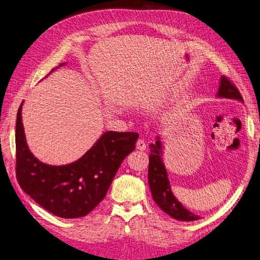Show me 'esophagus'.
Listing matches in <instances>:
<instances>
[{
    "instance_id": "obj_1",
    "label": "esophagus",
    "mask_w": 260,
    "mask_h": 260,
    "mask_svg": "<svg viewBox=\"0 0 260 260\" xmlns=\"http://www.w3.org/2000/svg\"><path fill=\"white\" fill-rule=\"evenodd\" d=\"M136 147L138 150H141V151H145L146 148H147V142L145 139H138L137 140V143H136Z\"/></svg>"
}]
</instances>
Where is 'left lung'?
<instances>
[{
	"label": "left lung",
	"mask_w": 260,
	"mask_h": 260,
	"mask_svg": "<svg viewBox=\"0 0 260 260\" xmlns=\"http://www.w3.org/2000/svg\"><path fill=\"white\" fill-rule=\"evenodd\" d=\"M217 96L243 102L241 93L235 83L226 76L220 78ZM148 179L152 197L165 213L176 219L185 220V222H191V220H197L200 218L198 215L189 212L187 209L182 206L174 194L171 193L167 171L161 159V143L159 140H156L154 145H152V143L150 145Z\"/></svg>",
	"instance_id": "left-lung-1"
}]
</instances>
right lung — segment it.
Returning a JSON list of instances; mask_svg holds the SVG:
<instances>
[{"mask_svg":"<svg viewBox=\"0 0 260 260\" xmlns=\"http://www.w3.org/2000/svg\"><path fill=\"white\" fill-rule=\"evenodd\" d=\"M16 122V177L25 193L50 213L63 218L84 216L105 198L122 160L136 148L138 133L107 132L72 164L51 166L28 150L21 121Z\"/></svg>","mask_w":260,"mask_h":260,"instance_id":"add662e5","label":"right lung"}]
</instances>
